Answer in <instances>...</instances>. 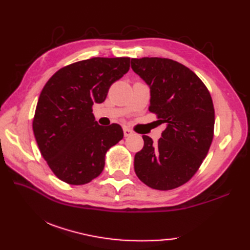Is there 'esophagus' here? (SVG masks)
Wrapping results in <instances>:
<instances>
[{
	"mask_svg": "<svg viewBox=\"0 0 250 250\" xmlns=\"http://www.w3.org/2000/svg\"><path fill=\"white\" fill-rule=\"evenodd\" d=\"M124 134H125V137H126V136H130V135L133 134V131L130 130L129 128H125V129H124Z\"/></svg>",
	"mask_w": 250,
	"mask_h": 250,
	"instance_id": "34e87169",
	"label": "esophagus"
}]
</instances>
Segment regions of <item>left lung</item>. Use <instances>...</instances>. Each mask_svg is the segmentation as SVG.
I'll list each match as a JSON object with an SVG mask.
<instances>
[{
    "label": "left lung",
    "mask_w": 250,
    "mask_h": 250,
    "mask_svg": "<svg viewBox=\"0 0 250 250\" xmlns=\"http://www.w3.org/2000/svg\"><path fill=\"white\" fill-rule=\"evenodd\" d=\"M131 67L150 88L149 111L166 130L153 143L143 135L144 147L134 157V171L157 190L186 184L198 171L214 137L215 110L210 93L195 74L171 59H132Z\"/></svg>",
    "instance_id": "8db88e82"
}]
</instances>
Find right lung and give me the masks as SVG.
Instances as JSON below:
<instances>
[{
    "label": "right lung",
    "instance_id": "1",
    "mask_svg": "<svg viewBox=\"0 0 250 250\" xmlns=\"http://www.w3.org/2000/svg\"><path fill=\"white\" fill-rule=\"evenodd\" d=\"M130 68V58H92L60 68L40 94L33 119L37 145L56 176L84 185L102 173L105 153L124 137L117 124L98 125L94 103Z\"/></svg>",
    "mask_w": 250,
    "mask_h": 250
}]
</instances>
